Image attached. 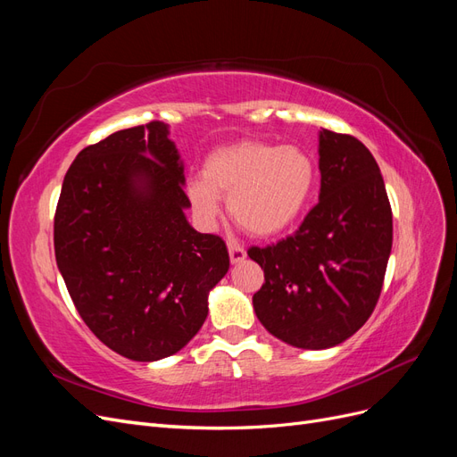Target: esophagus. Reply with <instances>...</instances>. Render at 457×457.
Wrapping results in <instances>:
<instances>
[{"label": "esophagus", "mask_w": 457, "mask_h": 457, "mask_svg": "<svg viewBox=\"0 0 457 457\" xmlns=\"http://www.w3.org/2000/svg\"><path fill=\"white\" fill-rule=\"evenodd\" d=\"M228 255H230L232 265H238V262L245 259V250L237 244H228Z\"/></svg>", "instance_id": "esophagus-1"}]
</instances>
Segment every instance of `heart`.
<instances>
[{
  "instance_id": "1",
  "label": "heart",
  "mask_w": 457,
  "mask_h": 457,
  "mask_svg": "<svg viewBox=\"0 0 457 457\" xmlns=\"http://www.w3.org/2000/svg\"><path fill=\"white\" fill-rule=\"evenodd\" d=\"M202 175L188 183V200L204 228L215 225L225 196L238 225L253 237L270 238L305 212L316 185V163L297 145L240 141L213 150Z\"/></svg>"
}]
</instances>
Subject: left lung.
I'll return each instance as SVG.
<instances>
[{
    "label": "left lung",
    "mask_w": 457,
    "mask_h": 457,
    "mask_svg": "<svg viewBox=\"0 0 457 457\" xmlns=\"http://www.w3.org/2000/svg\"><path fill=\"white\" fill-rule=\"evenodd\" d=\"M320 196L301 227L247 255L265 272L253 309L269 334L297 349L336 347L376 309L393 245L379 165L351 135L318 133Z\"/></svg>",
    "instance_id": "8db88e82"
}]
</instances>
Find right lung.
<instances>
[{"mask_svg":"<svg viewBox=\"0 0 457 457\" xmlns=\"http://www.w3.org/2000/svg\"><path fill=\"white\" fill-rule=\"evenodd\" d=\"M185 165L150 121L84 148L54 213V257L74 305L106 347L137 362L181 351L228 270L225 242L190 227Z\"/></svg>","mask_w":457,"mask_h":457,"instance_id":"add662e5","label":"right lung"}]
</instances>
